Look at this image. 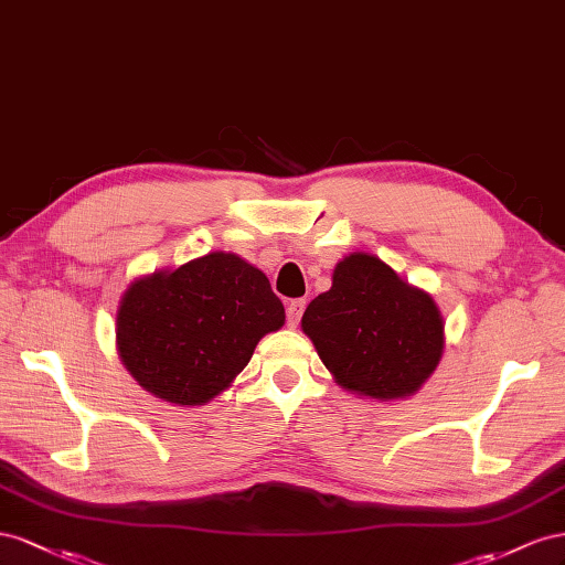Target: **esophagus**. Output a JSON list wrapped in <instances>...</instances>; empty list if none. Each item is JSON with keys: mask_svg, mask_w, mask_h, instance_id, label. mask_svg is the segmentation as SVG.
Instances as JSON below:
<instances>
[{"mask_svg": "<svg viewBox=\"0 0 565 565\" xmlns=\"http://www.w3.org/2000/svg\"><path fill=\"white\" fill-rule=\"evenodd\" d=\"M302 312H305V300H291V302H288V308H286V321H288V327L296 329V327L300 324Z\"/></svg>", "mask_w": 565, "mask_h": 565, "instance_id": "obj_1", "label": "esophagus"}]
</instances>
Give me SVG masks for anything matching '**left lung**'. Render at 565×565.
Here are the masks:
<instances>
[{"instance_id":"1","label":"left lung","mask_w":565,"mask_h":565,"mask_svg":"<svg viewBox=\"0 0 565 565\" xmlns=\"http://www.w3.org/2000/svg\"><path fill=\"white\" fill-rule=\"evenodd\" d=\"M300 324L341 388L381 402L414 395L445 350L435 300L366 253L335 265L331 288L308 305Z\"/></svg>"}]
</instances>
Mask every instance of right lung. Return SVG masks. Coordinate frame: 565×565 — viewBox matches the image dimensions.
Returning <instances> with one entry per match:
<instances>
[{
  "mask_svg": "<svg viewBox=\"0 0 565 565\" xmlns=\"http://www.w3.org/2000/svg\"><path fill=\"white\" fill-rule=\"evenodd\" d=\"M284 321L265 274L217 250L132 281L120 298L116 343L143 391L193 407L230 388L257 341Z\"/></svg>",
  "mask_w": 565,
  "mask_h": 565,
  "instance_id": "right-lung-1",
  "label": "right lung"
}]
</instances>
